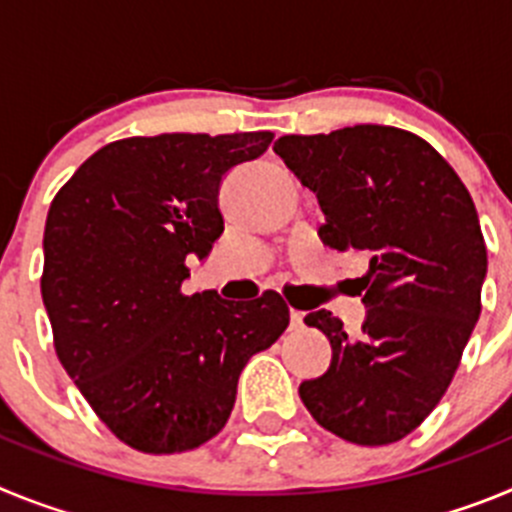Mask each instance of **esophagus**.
<instances>
[{
  "label": "esophagus",
  "instance_id": "obj_1",
  "mask_svg": "<svg viewBox=\"0 0 512 512\" xmlns=\"http://www.w3.org/2000/svg\"><path fill=\"white\" fill-rule=\"evenodd\" d=\"M289 325H292L295 330H300L302 325H305V312H300V310L289 312Z\"/></svg>",
  "mask_w": 512,
  "mask_h": 512
}]
</instances>
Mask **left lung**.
<instances>
[{"mask_svg":"<svg viewBox=\"0 0 512 512\" xmlns=\"http://www.w3.org/2000/svg\"><path fill=\"white\" fill-rule=\"evenodd\" d=\"M274 151L318 197L320 241L369 259L359 336L333 312H307L333 359L300 384L302 402L343 441H400L449 390L482 310L487 248L472 197L436 148L390 125L284 135Z\"/></svg>","mask_w":512,"mask_h":512,"instance_id":"obj_1","label":"left lung"}]
</instances>
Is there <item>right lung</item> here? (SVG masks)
Returning a JSON list of instances; mask_svg holds the SVG:
<instances>
[{"mask_svg":"<svg viewBox=\"0 0 512 512\" xmlns=\"http://www.w3.org/2000/svg\"><path fill=\"white\" fill-rule=\"evenodd\" d=\"M271 138L115 140L51 202L40 292L56 354L99 420L143 454L197 449L223 431L243 366L289 325L274 289L251 302L182 292L187 261L223 233V176Z\"/></svg>","mask_w":512,"mask_h":512,"instance_id":"right-lung-1","label":"right lung"}]
</instances>
